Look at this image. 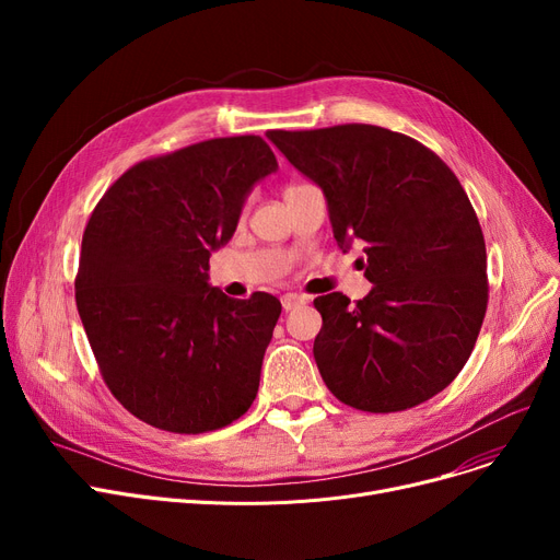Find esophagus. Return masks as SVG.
<instances>
[{
	"label": "esophagus",
	"mask_w": 560,
	"mask_h": 560,
	"mask_svg": "<svg viewBox=\"0 0 560 560\" xmlns=\"http://www.w3.org/2000/svg\"><path fill=\"white\" fill-rule=\"evenodd\" d=\"M300 304H304V298L295 295V292H288V295H283V298H281V306H283V311H292V308L300 306Z\"/></svg>",
	"instance_id": "esophagus-1"
}]
</instances>
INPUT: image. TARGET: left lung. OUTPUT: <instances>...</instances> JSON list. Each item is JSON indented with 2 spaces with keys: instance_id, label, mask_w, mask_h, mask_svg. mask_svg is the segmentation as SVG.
<instances>
[{
  "instance_id": "obj_1",
  "label": "left lung",
  "mask_w": 560,
  "mask_h": 560,
  "mask_svg": "<svg viewBox=\"0 0 560 560\" xmlns=\"http://www.w3.org/2000/svg\"><path fill=\"white\" fill-rule=\"evenodd\" d=\"M322 188L334 238L365 252L372 290L317 298L313 345L327 388L370 413L445 390L472 354L488 306L486 243L456 174L418 140L372 125L268 131Z\"/></svg>"
}]
</instances>
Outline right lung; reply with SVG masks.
<instances>
[{"label": "right lung", "instance_id": "right-lung-1", "mask_svg": "<svg viewBox=\"0 0 560 560\" xmlns=\"http://www.w3.org/2000/svg\"><path fill=\"white\" fill-rule=\"evenodd\" d=\"M277 170L262 138H213L133 165L95 206L77 308L108 390L138 420L203 433L256 399L281 304L268 292L226 298L209 258Z\"/></svg>", "mask_w": 560, "mask_h": 560}]
</instances>
